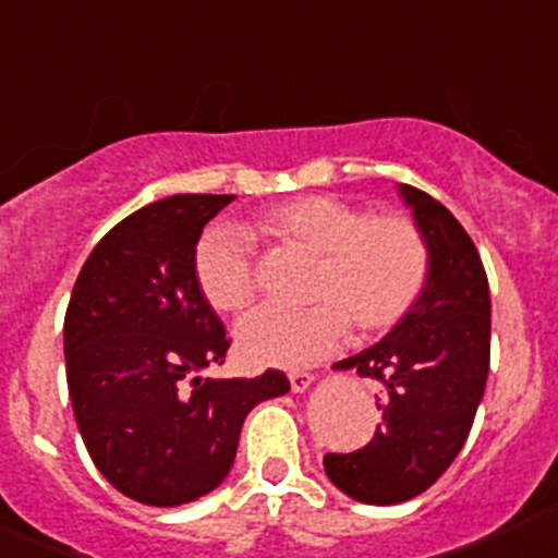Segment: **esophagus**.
I'll use <instances>...</instances> for the list:
<instances>
[{"mask_svg": "<svg viewBox=\"0 0 558 558\" xmlns=\"http://www.w3.org/2000/svg\"><path fill=\"white\" fill-rule=\"evenodd\" d=\"M314 384L312 373H290V389L292 392H306Z\"/></svg>", "mask_w": 558, "mask_h": 558, "instance_id": "esophagus-1", "label": "esophagus"}]
</instances>
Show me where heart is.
<instances>
[{"instance_id": "obj_1", "label": "heart", "mask_w": 558, "mask_h": 558, "mask_svg": "<svg viewBox=\"0 0 558 558\" xmlns=\"http://www.w3.org/2000/svg\"><path fill=\"white\" fill-rule=\"evenodd\" d=\"M266 236L319 255L308 308L266 306L236 330L239 354L252 365L306 367L336 352L352 332L392 330L422 298L429 246L403 215H371L338 195H298L257 220ZM193 277L211 308L241 314L257 295V271L246 236L215 226L198 239Z\"/></svg>"}]
</instances>
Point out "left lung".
Segmentation results:
<instances>
[{"instance_id": "8db88e82", "label": "left lung", "mask_w": 558, "mask_h": 558, "mask_svg": "<svg viewBox=\"0 0 558 558\" xmlns=\"http://www.w3.org/2000/svg\"><path fill=\"white\" fill-rule=\"evenodd\" d=\"M429 246L422 298L376 347L336 367L381 381V424L352 453H325V473L367 505L427 492L462 451L486 389L492 349L489 279L473 239L440 201L403 185Z\"/></svg>"}]
</instances>
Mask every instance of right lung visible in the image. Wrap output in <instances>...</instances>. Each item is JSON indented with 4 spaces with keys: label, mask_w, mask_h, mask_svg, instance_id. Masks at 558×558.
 <instances>
[{
    "label": "right lung",
    "mask_w": 558,
    "mask_h": 558,
    "mask_svg": "<svg viewBox=\"0 0 558 558\" xmlns=\"http://www.w3.org/2000/svg\"><path fill=\"white\" fill-rule=\"evenodd\" d=\"M233 195L182 193L120 220L85 260L64 317L66 384L90 459L125 497L155 508L222 484L241 424L290 392L281 371L201 378L231 338L193 277L206 222Z\"/></svg>",
    "instance_id": "right-lung-1"
}]
</instances>
